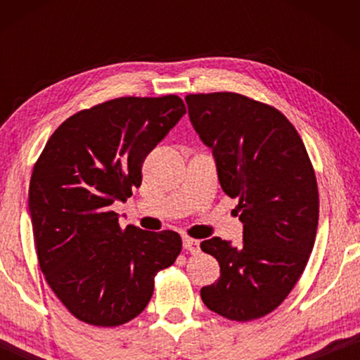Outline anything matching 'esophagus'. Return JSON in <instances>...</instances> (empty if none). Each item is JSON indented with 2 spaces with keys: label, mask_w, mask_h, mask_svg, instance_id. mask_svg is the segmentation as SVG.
Here are the masks:
<instances>
[{
  "label": "esophagus",
  "mask_w": 360,
  "mask_h": 360,
  "mask_svg": "<svg viewBox=\"0 0 360 360\" xmlns=\"http://www.w3.org/2000/svg\"><path fill=\"white\" fill-rule=\"evenodd\" d=\"M184 249H186L191 254H198L200 252V240L191 239V238H184Z\"/></svg>",
  "instance_id": "1"
}]
</instances>
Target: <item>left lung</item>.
Here are the masks:
<instances>
[{
    "mask_svg": "<svg viewBox=\"0 0 360 360\" xmlns=\"http://www.w3.org/2000/svg\"><path fill=\"white\" fill-rule=\"evenodd\" d=\"M185 101L243 223L240 245L221 238L201 243L221 269L201 300L233 321L262 318L288 297L313 250L319 216L313 165L297 129L275 108L229 91Z\"/></svg>",
    "mask_w": 360,
    "mask_h": 360,
    "instance_id": "left-lung-1",
    "label": "left lung"
}]
</instances>
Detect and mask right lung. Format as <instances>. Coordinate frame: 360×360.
I'll return each instance as SVG.
<instances>
[{
	"label": "right lung",
	"instance_id": "add662e5",
	"mask_svg": "<svg viewBox=\"0 0 360 360\" xmlns=\"http://www.w3.org/2000/svg\"><path fill=\"white\" fill-rule=\"evenodd\" d=\"M185 112L175 95L101 103L63 121L34 165L29 214L39 265L80 321H131L149 303L155 274L179 257V234L122 229L111 205L139 188L146 155Z\"/></svg>",
	"mask_w": 360,
	"mask_h": 360
}]
</instances>
